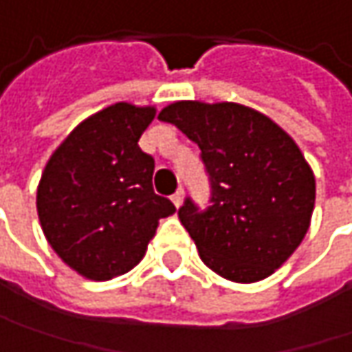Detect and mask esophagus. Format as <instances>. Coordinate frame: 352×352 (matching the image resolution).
Returning a JSON list of instances; mask_svg holds the SVG:
<instances>
[{"label":"esophagus","mask_w":352,"mask_h":352,"mask_svg":"<svg viewBox=\"0 0 352 352\" xmlns=\"http://www.w3.org/2000/svg\"><path fill=\"white\" fill-rule=\"evenodd\" d=\"M182 200H184V190L178 188L174 194H172V202H174V206H176V208H180V206H182Z\"/></svg>","instance_id":"34e87169"}]
</instances>
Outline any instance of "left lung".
Segmentation results:
<instances>
[{
	"instance_id": "left-lung-1",
	"label": "left lung",
	"mask_w": 352,
	"mask_h": 352,
	"mask_svg": "<svg viewBox=\"0 0 352 352\" xmlns=\"http://www.w3.org/2000/svg\"><path fill=\"white\" fill-rule=\"evenodd\" d=\"M200 148L210 206L190 198L178 216L202 263L234 283L270 276L302 242L314 208V174L289 134L252 108L174 102L158 113Z\"/></svg>"
}]
</instances>
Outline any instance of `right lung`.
<instances>
[{"instance_id": "right-lung-1", "label": "right lung", "mask_w": 352, "mask_h": 352, "mask_svg": "<svg viewBox=\"0 0 352 352\" xmlns=\"http://www.w3.org/2000/svg\"><path fill=\"white\" fill-rule=\"evenodd\" d=\"M152 106L118 102L89 116L52 154L38 186V216L50 246L91 280H110L144 258L158 220L176 206L152 188L154 158L140 136Z\"/></svg>"}]
</instances>
